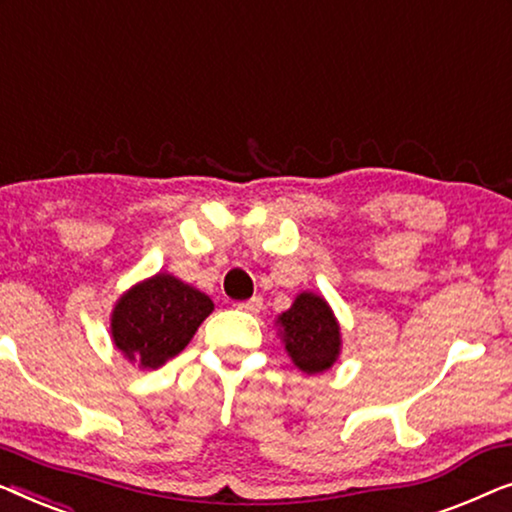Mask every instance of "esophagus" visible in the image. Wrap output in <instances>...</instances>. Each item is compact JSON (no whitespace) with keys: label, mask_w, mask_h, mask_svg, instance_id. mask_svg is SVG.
<instances>
[{"label":"esophagus","mask_w":512,"mask_h":512,"mask_svg":"<svg viewBox=\"0 0 512 512\" xmlns=\"http://www.w3.org/2000/svg\"><path fill=\"white\" fill-rule=\"evenodd\" d=\"M236 308H239V311H243V313H259L262 311V297H253V299H248V301H239V304H236Z\"/></svg>","instance_id":"34e87169"}]
</instances>
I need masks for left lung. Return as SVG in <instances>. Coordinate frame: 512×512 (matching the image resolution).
Here are the masks:
<instances>
[{"label": "left lung", "instance_id": "1", "mask_svg": "<svg viewBox=\"0 0 512 512\" xmlns=\"http://www.w3.org/2000/svg\"><path fill=\"white\" fill-rule=\"evenodd\" d=\"M276 325L287 357L306 376L331 369L341 355V325L322 294L299 292Z\"/></svg>", "mask_w": 512, "mask_h": 512}]
</instances>
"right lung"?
Masks as SVG:
<instances>
[{
  "label": "right lung",
  "mask_w": 512,
  "mask_h": 512,
  "mask_svg": "<svg viewBox=\"0 0 512 512\" xmlns=\"http://www.w3.org/2000/svg\"><path fill=\"white\" fill-rule=\"evenodd\" d=\"M213 301L167 271L129 287L111 311V338L118 352L143 371L160 369L185 350Z\"/></svg>",
  "instance_id": "1"
}]
</instances>
